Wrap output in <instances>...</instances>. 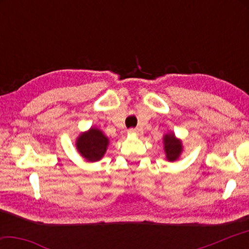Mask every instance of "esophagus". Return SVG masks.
<instances>
[{
	"label": "esophagus",
	"mask_w": 249,
	"mask_h": 249,
	"mask_svg": "<svg viewBox=\"0 0 249 249\" xmlns=\"http://www.w3.org/2000/svg\"><path fill=\"white\" fill-rule=\"evenodd\" d=\"M128 132L129 133H133V134H138V135H140V134H142V129L140 128V127H135V128H129Z\"/></svg>",
	"instance_id": "esophagus-1"
}]
</instances>
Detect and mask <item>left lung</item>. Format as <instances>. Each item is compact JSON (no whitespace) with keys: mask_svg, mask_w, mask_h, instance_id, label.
<instances>
[{"mask_svg":"<svg viewBox=\"0 0 249 249\" xmlns=\"http://www.w3.org/2000/svg\"><path fill=\"white\" fill-rule=\"evenodd\" d=\"M163 142H165V151L167 159L169 161H175L176 159L181 154V150H182V145H181V142L177 140L174 134H168L163 137Z\"/></svg>","mask_w":249,"mask_h":249,"instance_id":"8db88e82","label":"left lung"}]
</instances>
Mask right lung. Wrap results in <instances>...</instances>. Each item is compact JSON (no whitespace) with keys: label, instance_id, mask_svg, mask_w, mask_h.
I'll list each match as a JSON object with an SVG mask.
<instances>
[{"label":"right lung","instance_id":"right-lung-1","mask_svg":"<svg viewBox=\"0 0 249 249\" xmlns=\"http://www.w3.org/2000/svg\"><path fill=\"white\" fill-rule=\"evenodd\" d=\"M108 145V138L98 128H91L81 134L77 141V148L88 161H98L103 157Z\"/></svg>","mask_w":249,"mask_h":249}]
</instances>
